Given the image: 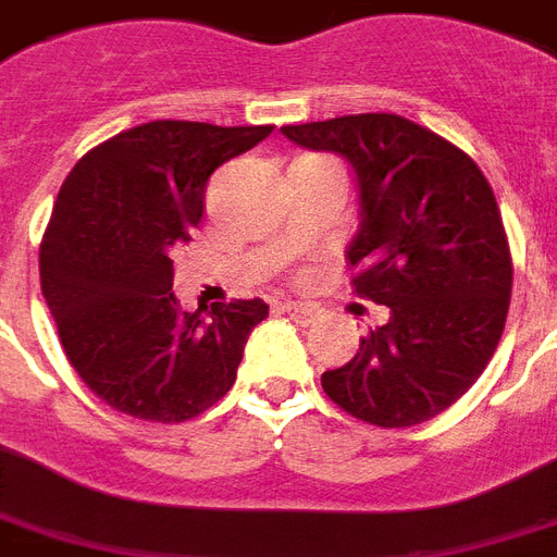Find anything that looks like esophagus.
I'll return each instance as SVG.
<instances>
[{
    "label": "esophagus",
    "mask_w": 557,
    "mask_h": 557,
    "mask_svg": "<svg viewBox=\"0 0 557 557\" xmlns=\"http://www.w3.org/2000/svg\"><path fill=\"white\" fill-rule=\"evenodd\" d=\"M283 311H286L294 323H300V325H311L314 320L320 318L318 309H311V306H302V302H283Z\"/></svg>",
    "instance_id": "obj_1"
}]
</instances>
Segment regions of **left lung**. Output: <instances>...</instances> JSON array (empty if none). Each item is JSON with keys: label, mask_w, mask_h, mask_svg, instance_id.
<instances>
[{"label": "left lung", "mask_w": 557, "mask_h": 557, "mask_svg": "<svg viewBox=\"0 0 557 557\" xmlns=\"http://www.w3.org/2000/svg\"><path fill=\"white\" fill-rule=\"evenodd\" d=\"M341 153L360 191L351 239L357 297L388 320L320 383L351 418L404 429L467 395L504 334L512 255L492 185L469 153L397 114H351L283 128Z\"/></svg>", "instance_id": "8db88e82"}]
</instances>
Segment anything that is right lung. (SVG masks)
I'll list each match as a JSON object with an SVG mask.
<instances>
[{"label": "right lung", "mask_w": 557, "mask_h": 557, "mask_svg": "<svg viewBox=\"0 0 557 557\" xmlns=\"http://www.w3.org/2000/svg\"><path fill=\"white\" fill-rule=\"evenodd\" d=\"M271 131L146 122L90 148L59 188L39 246L42 294L67 360L111 409L183 423L237 381L269 306L255 297L208 318L185 311L171 255L200 225L208 176Z\"/></svg>", "instance_id": "obj_1"}]
</instances>
